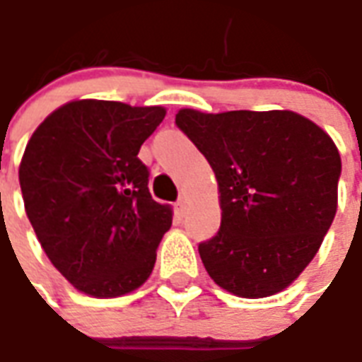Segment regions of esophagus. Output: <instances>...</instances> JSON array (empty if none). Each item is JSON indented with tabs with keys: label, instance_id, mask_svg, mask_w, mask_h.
<instances>
[{
	"label": "esophagus",
	"instance_id": "1",
	"mask_svg": "<svg viewBox=\"0 0 362 362\" xmlns=\"http://www.w3.org/2000/svg\"><path fill=\"white\" fill-rule=\"evenodd\" d=\"M177 210H179V214H183L187 210V199L185 197H181L179 201H177Z\"/></svg>",
	"mask_w": 362,
	"mask_h": 362
}]
</instances>
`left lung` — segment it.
Segmentation results:
<instances>
[{"mask_svg": "<svg viewBox=\"0 0 362 362\" xmlns=\"http://www.w3.org/2000/svg\"><path fill=\"white\" fill-rule=\"evenodd\" d=\"M175 124L218 181L220 230L199 243L212 281L243 298L284 291L314 259L337 210L333 140L292 111L181 109Z\"/></svg>", "mask_w": 362, "mask_h": 362, "instance_id": "8db88e82", "label": "left lung"}]
</instances>
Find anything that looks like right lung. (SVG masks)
<instances>
[{
  "mask_svg": "<svg viewBox=\"0 0 362 362\" xmlns=\"http://www.w3.org/2000/svg\"><path fill=\"white\" fill-rule=\"evenodd\" d=\"M163 117V107L71 101L25 148L27 216L54 267L89 296L115 298L144 284L171 228V209L152 199L138 158Z\"/></svg>",
  "mask_w": 362,
  "mask_h": 362,
  "instance_id": "obj_1",
  "label": "right lung"
}]
</instances>
